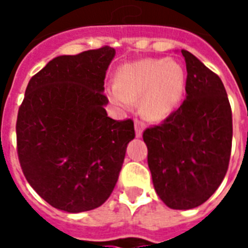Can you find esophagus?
<instances>
[{"label":"esophagus","mask_w":248,"mask_h":248,"mask_svg":"<svg viewBox=\"0 0 248 248\" xmlns=\"http://www.w3.org/2000/svg\"><path fill=\"white\" fill-rule=\"evenodd\" d=\"M134 126H135V135H137V138H140V137H142V133H143V130H145V124H143V122H140V121H138V119H135Z\"/></svg>","instance_id":"34e87169"}]
</instances>
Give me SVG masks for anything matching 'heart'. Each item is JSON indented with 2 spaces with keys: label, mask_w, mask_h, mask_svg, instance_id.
<instances>
[{
  "label": "heart",
  "mask_w": 248,
  "mask_h": 248,
  "mask_svg": "<svg viewBox=\"0 0 248 248\" xmlns=\"http://www.w3.org/2000/svg\"><path fill=\"white\" fill-rule=\"evenodd\" d=\"M186 82V69L181 62L145 58L121 66L115 74V83L106 87V95L119 110H129L133 102L140 99V114L161 121L181 105Z\"/></svg>",
  "instance_id": "1"
}]
</instances>
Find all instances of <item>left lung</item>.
Returning <instances> with one entry per match:
<instances>
[{
	"label": "left lung",
	"instance_id": "8db88e82",
	"mask_svg": "<svg viewBox=\"0 0 248 248\" xmlns=\"http://www.w3.org/2000/svg\"><path fill=\"white\" fill-rule=\"evenodd\" d=\"M186 99L163 124L143 131L153 185L174 210L198 207L217 191L229 169L232 114L223 83L190 51Z\"/></svg>",
	"mask_w": 248,
	"mask_h": 248
}]
</instances>
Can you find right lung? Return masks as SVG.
<instances>
[{
	"instance_id": "add662e5",
	"label": "right lung",
	"mask_w": 248,
	"mask_h": 248,
	"mask_svg": "<svg viewBox=\"0 0 248 248\" xmlns=\"http://www.w3.org/2000/svg\"><path fill=\"white\" fill-rule=\"evenodd\" d=\"M114 56L103 46L56 57L26 87L16 124L19 163L30 186L58 210L82 213L106 202L134 140V122L105 110Z\"/></svg>"
}]
</instances>
